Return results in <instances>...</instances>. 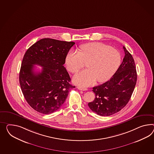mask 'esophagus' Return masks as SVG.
I'll list each match as a JSON object with an SVG mask.
<instances>
[{
	"label": "esophagus",
	"mask_w": 154,
	"mask_h": 154,
	"mask_svg": "<svg viewBox=\"0 0 154 154\" xmlns=\"http://www.w3.org/2000/svg\"><path fill=\"white\" fill-rule=\"evenodd\" d=\"M77 88H78L79 90H80V91H87V90H88V89L86 88L80 87V86H78V87H77Z\"/></svg>",
	"instance_id": "1"
}]
</instances>
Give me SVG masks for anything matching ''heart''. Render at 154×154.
Here are the masks:
<instances>
[{"label":"heart","mask_w":154,"mask_h":154,"mask_svg":"<svg viewBox=\"0 0 154 154\" xmlns=\"http://www.w3.org/2000/svg\"><path fill=\"white\" fill-rule=\"evenodd\" d=\"M121 62L119 52L114 48L99 42L85 44L80 53L69 52L65 59L67 70L76 73L87 63L88 69L75 75L74 82L83 87L89 86L97 80L105 82L114 75Z\"/></svg>","instance_id":"heart-1"}]
</instances>
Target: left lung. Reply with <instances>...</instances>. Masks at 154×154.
Segmentation results:
<instances>
[{"instance_id":"1","label":"left lung","mask_w":154,"mask_h":154,"mask_svg":"<svg viewBox=\"0 0 154 154\" xmlns=\"http://www.w3.org/2000/svg\"><path fill=\"white\" fill-rule=\"evenodd\" d=\"M122 63L111 79L93 87L94 100L88 103L91 110L99 116H109L121 110L129 102L137 81L132 56L125 46Z\"/></svg>"}]
</instances>
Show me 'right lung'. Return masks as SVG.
Segmentation results:
<instances>
[{
	"label": "right lung",
	"instance_id": "1",
	"mask_svg": "<svg viewBox=\"0 0 154 154\" xmlns=\"http://www.w3.org/2000/svg\"><path fill=\"white\" fill-rule=\"evenodd\" d=\"M74 42L43 38L26 52L20 72V83L24 98L38 112L50 114L58 110L71 88V79L63 66ZM43 67L34 71V65Z\"/></svg>",
	"mask_w": 154,
	"mask_h": 154
}]
</instances>
